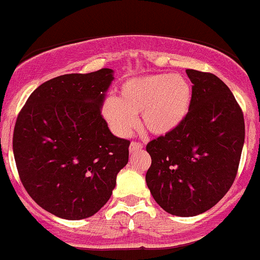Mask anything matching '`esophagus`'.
Masks as SVG:
<instances>
[{"instance_id": "1", "label": "esophagus", "mask_w": 260, "mask_h": 260, "mask_svg": "<svg viewBox=\"0 0 260 260\" xmlns=\"http://www.w3.org/2000/svg\"><path fill=\"white\" fill-rule=\"evenodd\" d=\"M142 143H140V142H135V141H133V142H131V146H129V152L131 153H135V152H137V151H141V149H142Z\"/></svg>"}]
</instances>
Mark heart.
<instances>
[{
	"label": "heart",
	"mask_w": 260,
	"mask_h": 260,
	"mask_svg": "<svg viewBox=\"0 0 260 260\" xmlns=\"http://www.w3.org/2000/svg\"><path fill=\"white\" fill-rule=\"evenodd\" d=\"M192 89L181 75L152 74L132 78L120 85L118 98L107 99L102 114L111 129L127 137L137 125L149 133L164 136L182 123L190 111Z\"/></svg>",
	"instance_id": "heart-1"
}]
</instances>
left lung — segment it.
<instances>
[{"mask_svg":"<svg viewBox=\"0 0 260 260\" xmlns=\"http://www.w3.org/2000/svg\"><path fill=\"white\" fill-rule=\"evenodd\" d=\"M190 111L172 132L148 142L146 182L169 214L195 216L216 205L234 182L245 124L237 99L211 73L187 69Z\"/></svg>","mask_w":260,"mask_h":260,"instance_id":"obj_1","label":"left lung"}]
</instances>
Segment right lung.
Here are the masks:
<instances>
[{"label":"right lung","mask_w":260,"mask_h":260,"mask_svg":"<svg viewBox=\"0 0 260 260\" xmlns=\"http://www.w3.org/2000/svg\"><path fill=\"white\" fill-rule=\"evenodd\" d=\"M113 70L65 74L41 84L17 115L12 138L23 187L55 216L98 212L127 165L129 141L115 137L102 115Z\"/></svg>","instance_id":"obj_1"}]
</instances>
